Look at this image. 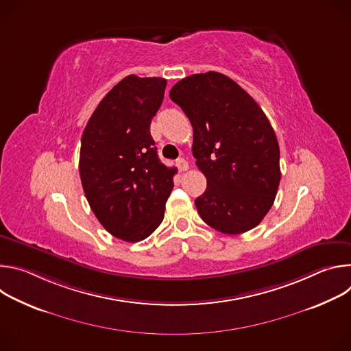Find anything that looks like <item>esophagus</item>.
I'll list each match as a JSON object with an SVG mask.
<instances>
[{"label":"esophagus","instance_id":"1","mask_svg":"<svg viewBox=\"0 0 351 351\" xmlns=\"http://www.w3.org/2000/svg\"><path fill=\"white\" fill-rule=\"evenodd\" d=\"M176 167L179 168L180 172H184V171L189 169V162L183 158H179V160H176Z\"/></svg>","mask_w":351,"mask_h":351}]
</instances>
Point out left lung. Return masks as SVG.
<instances>
[{"label": "left lung", "mask_w": 351, "mask_h": 351, "mask_svg": "<svg viewBox=\"0 0 351 351\" xmlns=\"http://www.w3.org/2000/svg\"><path fill=\"white\" fill-rule=\"evenodd\" d=\"M193 126V156L207 178L195 198L202 219L240 234L271 210L280 182L276 134L254 98L230 77L207 72L179 80L169 93Z\"/></svg>", "instance_id": "obj_1"}]
</instances>
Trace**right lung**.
Masks as SVG:
<instances>
[{
    "mask_svg": "<svg viewBox=\"0 0 351 351\" xmlns=\"http://www.w3.org/2000/svg\"><path fill=\"white\" fill-rule=\"evenodd\" d=\"M167 80L122 79L99 101L82 136L79 173L91 211L112 236L140 241L162 222L176 168L164 165L149 133Z\"/></svg>",
    "mask_w": 351,
    "mask_h": 351,
    "instance_id": "obj_1",
    "label": "right lung"
}]
</instances>
